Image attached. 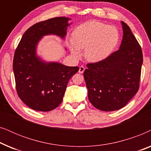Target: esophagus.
Masks as SVG:
<instances>
[{
	"label": "esophagus",
	"mask_w": 151,
	"mask_h": 151,
	"mask_svg": "<svg viewBox=\"0 0 151 151\" xmlns=\"http://www.w3.org/2000/svg\"><path fill=\"white\" fill-rule=\"evenodd\" d=\"M84 69H84V67H83V66H80L78 72H79L80 73H83V72L84 71Z\"/></svg>",
	"instance_id": "34e87169"
}]
</instances>
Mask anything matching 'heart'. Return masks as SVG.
<instances>
[{
	"instance_id": "b5f03b06",
	"label": "heart",
	"mask_w": 151,
	"mask_h": 151,
	"mask_svg": "<svg viewBox=\"0 0 151 151\" xmlns=\"http://www.w3.org/2000/svg\"><path fill=\"white\" fill-rule=\"evenodd\" d=\"M119 33L114 26L97 21H89L77 27L72 34L69 49L76 58L84 50V58L91 63L104 60L111 54L117 46Z\"/></svg>"
}]
</instances>
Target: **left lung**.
I'll list each match as a JSON object with an SVG mask.
<instances>
[{
    "instance_id": "1",
    "label": "left lung",
    "mask_w": 151,
    "mask_h": 151,
    "mask_svg": "<svg viewBox=\"0 0 151 151\" xmlns=\"http://www.w3.org/2000/svg\"><path fill=\"white\" fill-rule=\"evenodd\" d=\"M123 37L119 49L104 60L87 64L84 78L88 98L100 111L119 110L139 89L143 55L131 29L121 21Z\"/></svg>"
}]
</instances>
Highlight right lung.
I'll use <instances>...</instances> for the list:
<instances>
[{
  "label": "right lung",
  "mask_w": 151,
  "mask_h": 151,
  "mask_svg": "<svg viewBox=\"0 0 151 151\" xmlns=\"http://www.w3.org/2000/svg\"><path fill=\"white\" fill-rule=\"evenodd\" d=\"M69 18L56 17L34 24L24 32L14 53L13 70L21 100L38 111H50L60 104L70 78L79 70L58 62H46L37 55L43 37L55 35L63 40Z\"/></svg>",
  "instance_id": "right-lung-1"
}]
</instances>
